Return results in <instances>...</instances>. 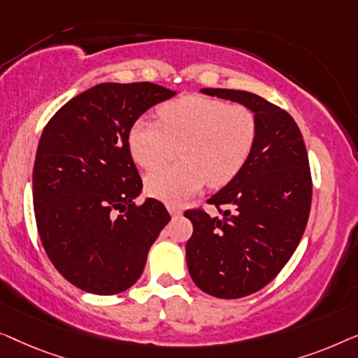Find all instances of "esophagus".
Here are the masks:
<instances>
[{
  "label": "esophagus",
  "instance_id": "34e87169",
  "mask_svg": "<svg viewBox=\"0 0 358 358\" xmlns=\"http://www.w3.org/2000/svg\"><path fill=\"white\" fill-rule=\"evenodd\" d=\"M167 209H169V213L172 214V215H180L181 213H183V208H181V206L172 204V203L167 204Z\"/></svg>",
  "mask_w": 358,
  "mask_h": 358
}]
</instances>
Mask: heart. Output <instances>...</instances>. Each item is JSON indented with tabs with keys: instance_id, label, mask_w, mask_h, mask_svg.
I'll return each mask as SVG.
<instances>
[{
	"instance_id": "obj_1",
	"label": "heart",
	"mask_w": 358,
	"mask_h": 358,
	"mask_svg": "<svg viewBox=\"0 0 358 358\" xmlns=\"http://www.w3.org/2000/svg\"><path fill=\"white\" fill-rule=\"evenodd\" d=\"M159 122L136 120L128 133L134 162L145 170L181 160L145 178L154 198L183 201L203 188H222L238 175L255 148L258 123L241 103L188 94L160 105Z\"/></svg>"
}]
</instances>
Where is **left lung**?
Returning a JSON list of instances; mask_svg holds the SVG:
<instances>
[{
  "mask_svg": "<svg viewBox=\"0 0 358 358\" xmlns=\"http://www.w3.org/2000/svg\"><path fill=\"white\" fill-rule=\"evenodd\" d=\"M201 92L243 103L258 123L255 148L243 170L206 203L188 209L193 235L186 243L191 279L217 299H241L268 285L294 255L308 222L311 172L295 120L259 95L234 89Z\"/></svg>",
  "mask_w": 358,
  "mask_h": 358,
  "instance_id": "1",
  "label": "left lung"
}]
</instances>
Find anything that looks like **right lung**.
Masks as SVG:
<instances>
[{"instance_id": "obj_1", "label": "right lung", "mask_w": 358, "mask_h": 358, "mask_svg": "<svg viewBox=\"0 0 358 358\" xmlns=\"http://www.w3.org/2000/svg\"><path fill=\"white\" fill-rule=\"evenodd\" d=\"M175 92L152 83L97 84L50 118L34 164V209L48 259L78 289L124 292L143 274L170 214L143 188L131 124Z\"/></svg>"}]
</instances>
